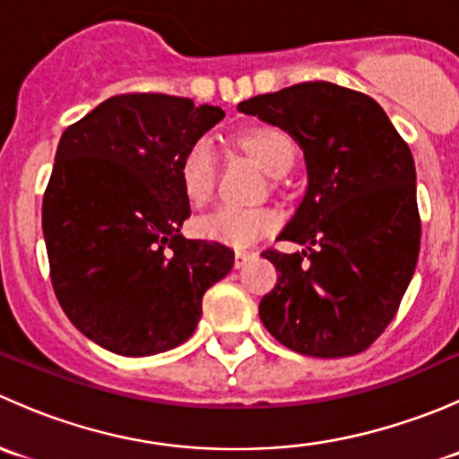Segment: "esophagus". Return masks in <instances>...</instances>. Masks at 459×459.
<instances>
[{
	"label": "esophagus",
	"instance_id": "1",
	"mask_svg": "<svg viewBox=\"0 0 459 459\" xmlns=\"http://www.w3.org/2000/svg\"><path fill=\"white\" fill-rule=\"evenodd\" d=\"M253 257H255V253H253V251H238V253H235V268L247 266V264L251 262Z\"/></svg>",
	"mask_w": 459,
	"mask_h": 459
}]
</instances>
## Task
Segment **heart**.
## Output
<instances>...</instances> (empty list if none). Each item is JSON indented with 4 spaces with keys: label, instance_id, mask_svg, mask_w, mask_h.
Returning <instances> with one entry per match:
<instances>
[{
    "label": "heart",
    "instance_id": "1",
    "mask_svg": "<svg viewBox=\"0 0 459 459\" xmlns=\"http://www.w3.org/2000/svg\"><path fill=\"white\" fill-rule=\"evenodd\" d=\"M235 148L253 160L271 178H281L298 160V143L284 128L259 124L235 135ZM178 184L193 206H204L215 193L217 160L206 140H195L178 161ZM277 220L266 208L221 206L193 221L197 238L233 248L253 247L275 230Z\"/></svg>",
    "mask_w": 459,
    "mask_h": 459
}]
</instances>
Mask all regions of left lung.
<instances>
[{"mask_svg":"<svg viewBox=\"0 0 459 459\" xmlns=\"http://www.w3.org/2000/svg\"><path fill=\"white\" fill-rule=\"evenodd\" d=\"M239 110L299 142L308 188L280 239L266 248L280 271L259 317L280 344L308 358L362 353L400 308L420 255L415 164L373 97L304 82L251 97Z\"/></svg>","mask_w":459,"mask_h":459,"instance_id":"obj_1","label":"left lung"}]
</instances>
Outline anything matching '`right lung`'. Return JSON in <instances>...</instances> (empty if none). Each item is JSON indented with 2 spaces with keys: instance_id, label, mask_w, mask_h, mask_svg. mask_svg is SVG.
I'll return each instance as SVG.
<instances>
[{
  "instance_id": "add662e5",
  "label": "right lung",
  "mask_w": 459,
  "mask_h": 459,
  "mask_svg": "<svg viewBox=\"0 0 459 459\" xmlns=\"http://www.w3.org/2000/svg\"><path fill=\"white\" fill-rule=\"evenodd\" d=\"M221 117L186 97L126 92L64 131L41 229L59 307L95 344L126 358L175 349L233 268L229 247L179 233L191 206L178 161Z\"/></svg>"
}]
</instances>
